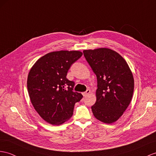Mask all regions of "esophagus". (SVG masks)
<instances>
[{
    "mask_svg": "<svg viewBox=\"0 0 156 156\" xmlns=\"http://www.w3.org/2000/svg\"><path fill=\"white\" fill-rule=\"evenodd\" d=\"M90 93V90L89 89H87V90L85 91V92L83 93V95L84 96V97H85V96L87 95V94H89Z\"/></svg>",
    "mask_w": 156,
    "mask_h": 156,
    "instance_id": "esophagus-1",
    "label": "esophagus"
}]
</instances>
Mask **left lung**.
<instances>
[{
  "instance_id": "obj_1",
  "label": "left lung",
  "mask_w": 156,
  "mask_h": 156,
  "mask_svg": "<svg viewBox=\"0 0 156 156\" xmlns=\"http://www.w3.org/2000/svg\"><path fill=\"white\" fill-rule=\"evenodd\" d=\"M83 54L97 79V101L91 107L94 116L111 124L123 115L130 105L134 81L127 62L109 48L85 49Z\"/></svg>"
}]
</instances>
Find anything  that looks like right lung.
I'll list each match as a JSON object with an SVG mask.
<instances>
[{
  "label": "right lung",
  "mask_w": 156,
  "mask_h": 156,
  "mask_svg": "<svg viewBox=\"0 0 156 156\" xmlns=\"http://www.w3.org/2000/svg\"><path fill=\"white\" fill-rule=\"evenodd\" d=\"M80 51H52L40 58L28 75L29 97L36 111L47 122L60 125L73 115L74 105L83 95L74 92L75 83L66 76Z\"/></svg>",
  "instance_id": "obj_1"
}]
</instances>
